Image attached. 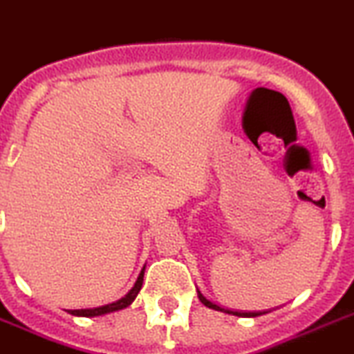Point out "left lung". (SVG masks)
Here are the masks:
<instances>
[{
    "label": "left lung",
    "mask_w": 354,
    "mask_h": 354,
    "mask_svg": "<svg viewBox=\"0 0 354 354\" xmlns=\"http://www.w3.org/2000/svg\"><path fill=\"white\" fill-rule=\"evenodd\" d=\"M197 295H199V300L201 302L204 304V306L206 307H209V309H214V311H223V313H227V315H234V316H244V318H255V316H262V315H266V311H257V313H241V311H229V309H223V307H220V306H216V304H213V302H209V300L206 299V297L203 295V293L201 292H197Z\"/></svg>",
    "instance_id": "8db88e82"
}]
</instances>
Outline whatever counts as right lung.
<instances>
[{
  "mask_svg": "<svg viewBox=\"0 0 354 354\" xmlns=\"http://www.w3.org/2000/svg\"><path fill=\"white\" fill-rule=\"evenodd\" d=\"M143 274H145V267L141 270V274L138 276V281L134 283V286L131 288V292L127 293L125 297H122L120 300L113 304H106V306H101V307H94V309H75V311H69L71 315L75 316H85V318H94V316H101V315H108V313H113L118 311V309H124V307L131 306L132 300L136 299V295L140 293L141 285H143Z\"/></svg>",
  "mask_w": 354,
  "mask_h": 354,
  "instance_id": "1",
  "label": "right lung"
}]
</instances>
